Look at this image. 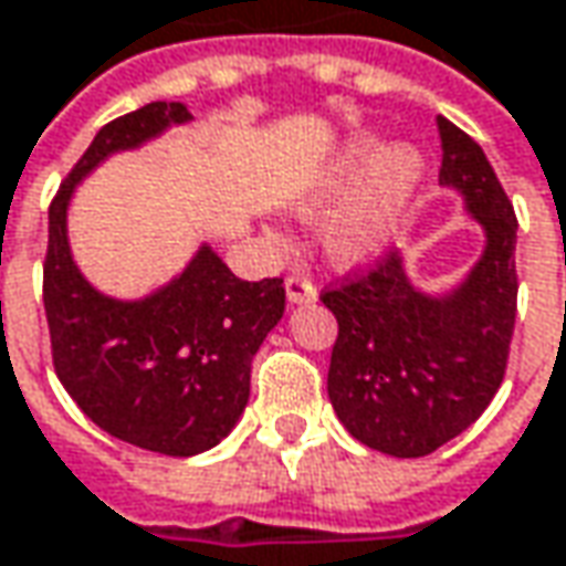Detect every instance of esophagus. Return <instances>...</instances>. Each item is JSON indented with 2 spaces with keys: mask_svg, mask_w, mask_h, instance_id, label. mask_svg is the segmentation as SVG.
Masks as SVG:
<instances>
[{
  "mask_svg": "<svg viewBox=\"0 0 566 566\" xmlns=\"http://www.w3.org/2000/svg\"><path fill=\"white\" fill-rule=\"evenodd\" d=\"M286 298L293 302V305H302V302H315L317 298V286L305 276V273H293L290 280H286Z\"/></svg>",
  "mask_w": 566,
  "mask_h": 566,
  "instance_id": "obj_1",
  "label": "esophagus"
}]
</instances>
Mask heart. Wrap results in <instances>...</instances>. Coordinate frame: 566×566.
Returning a JSON list of instances; mask_svg holds the SVG:
<instances>
[{"label": "heart", "mask_w": 566, "mask_h": 566, "mask_svg": "<svg viewBox=\"0 0 566 566\" xmlns=\"http://www.w3.org/2000/svg\"><path fill=\"white\" fill-rule=\"evenodd\" d=\"M368 165L373 166L371 170ZM365 168L369 170L365 179L334 207V213L324 223V245L339 264L368 261L387 242L400 207L406 205L422 172L419 157L406 147H390L384 154H375V144L359 142L339 157L327 182L317 188L312 201H305V210L312 213L327 205L343 188L353 186Z\"/></svg>", "instance_id": "1"}]
</instances>
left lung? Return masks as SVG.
Instances as JSON below:
<instances>
[{
    "label": "left lung",
    "instance_id": "obj_1",
    "mask_svg": "<svg viewBox=\"0 0 566 566\" xmlns=\"http://www.w3.org/2000/svg\"><path fill=\"white\" fill-rule=\"evenodd\" d=\"M441 186L457 188L485 229V251L444 295L416 290L387 251L371 271L321 293L337 317L327 397L346 431L390 457H428L494 400L516 321V213L489 157L438 116Z\"/></svg>",
    "mask_w": 566,
    "mask_h": 566
}]
</instances>
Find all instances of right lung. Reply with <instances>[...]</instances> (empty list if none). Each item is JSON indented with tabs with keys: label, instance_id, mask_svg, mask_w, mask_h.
Here are the masks:
<instances>
[{
	"label": "right lung",
	"instance_id": "obj_1",
	"mask_svg": "<svg viewBox=\"0 0 566 566\" xmlns=\"http://www.w3.org/2000/svg\"><path fill=\"white\" fill-rule=\"evenodd\" d=\"M188 119L186 103L157 99L103 125L55 191L43 261V308L62 387L103 431L166 457H195L235 428L249 402L251 359L286 308L283 280H239L201 245L164 290L135 302L109 298L77 271L65 217L94 166Z\"/></svg>",
	"mask_w": 566,
	"mask_h": 566
}]
</instances>
